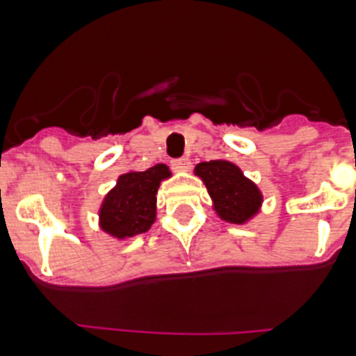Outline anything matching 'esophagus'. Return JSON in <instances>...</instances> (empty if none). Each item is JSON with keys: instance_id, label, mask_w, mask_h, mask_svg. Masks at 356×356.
<instances>
[{"instance_id": "esophagus-1", "label": "esophagus", "mask_w": 356, "mask_h": 356, "mask_svg": "<svg viewBox=\"0 0 356 356\" xmlns=\"http://www.w3.org/2000/svg\"><path fill=\"white\" fill-rule=\"evenodd\" d=\"M171 165L175 171H188V168H191V160H188L187 156H181V159L172 160Z\"/></svg>"}]
</instances>
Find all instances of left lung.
<instances>
[{
    "label": "left lung",
    "mask_w": 356,
    "mask_h": 356,
    "mask_svg": "<svg viewBox=\"0 0 356 356\" xmlns=\"http://www.w3.org/2000/svg\"><path fill=\"white\" fill-rule=\"evenodd\" d=\"M196 175L207 185L221 219L242 225L259 212L262 194L235 163L226 160L201 162L196 165Z\"/></svg>",
    "instance_id": "1"
}]
</instances>
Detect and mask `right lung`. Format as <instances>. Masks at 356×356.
<instances>
[{"label":"right lung","instance_id":"obj_1","mask_svg":"<svg viewBox=\"0 0 356 356\" xmlns=\"http://www.w3.org/2000/svg\"><path fill=\"white\" fill-rule=\"evenodd\" d=\"M168 165L156 163L147 171L119 176L118 185L105 196L99 209V226L112 237H134L155 222L156 191L169 178Z\"/></svg>","mask_w":356,"mask_h":356}]
</instances>
